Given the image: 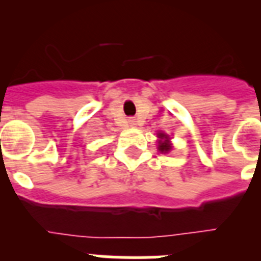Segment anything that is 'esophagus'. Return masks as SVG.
Segmentation results:
<instances>
[{"label":"esophagus","instance_id":"1","mask_svg":"<svg viewBox=\"0 0 261 261\" xmlns=\"http://www.w3.org/2000/svg\"><path fill=\"white\" fill-rule=\"evenodd\" d=\"M129 124H130V125H136V119H133V117H132V119H129Z\"/></svg>","mask_w":261,"mask_h":261}]
</instances>
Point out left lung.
I'll return each instance as SVG.
<instances>
[{"mask_svg":"<svg viewBox=\"0 0 261 261\" xmlns=\"http://www.w3.org/2000/svg\"><path fill=\"white\" fill-rule=\"evenodd\" d=\"M159 138H165V141H161V144H159V150L162 151V153H167L170 149H171V145H170V142H168V137L166 135H162V133H159L158 135Z\"/></svg>","mask_w":261,"mask_h":261,"instance_id":"1","label":"left lung"}]
</instances>
